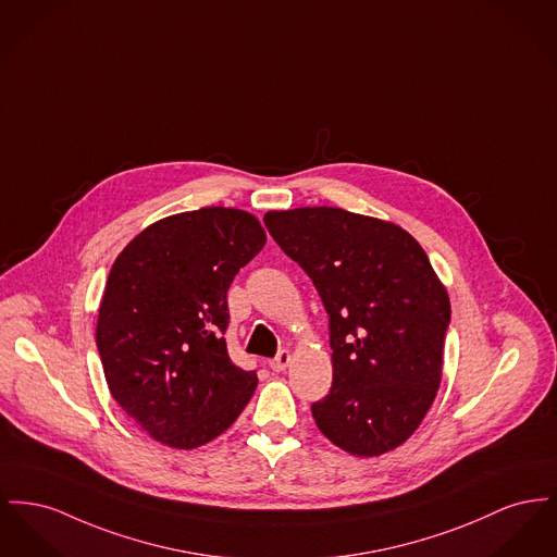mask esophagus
Returning <instances> with one entry per match:
<instances>
[{"label":"esophagus","mask_w":557,"mask_h":557,"mask_svg":"<svg viewBox=\"0 0 557 557\" xmlns=\"http://www.w3.org/2000/svg\"><path fill=\"white\" fill-rule=\"evenodd\" d=\"M288 363H290V354L286 349H282L273 360L269 361V368L273 372H284L288 368Z\"/></svg>","instance_id":"obj_1"}]
</instances>
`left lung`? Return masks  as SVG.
<instances>
[{
    "instance_id": "1",
    "label": "left lung",
    "mask_w": 557,
    "mask_h": 557,
    "mask_svg": "<svg viewBox=\"0 0 557 557\" xmlns=\"http://www.w3.org/2000/svg\"><path fill=\"white\" fill-rule=\"evenodd\" d=\"M264 225L302 267L330 318L332 387L315 425L354 457L401 446L440 383L450 298L399 225L343 208L271 210Z\"/></svg>"
}]
</instances>
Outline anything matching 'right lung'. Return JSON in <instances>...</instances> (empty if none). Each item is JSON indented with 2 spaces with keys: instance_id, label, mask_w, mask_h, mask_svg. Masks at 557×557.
<instances>
[{
  "instance_id": "right-lung-1",
  "label": "right lung",
  "mask_w": 557,
  "mask_h": 557,
  "mask_svg": "<svg viewBox=\"0 0 557 557\" xmlns=\"http://www.w3.org/2000/svg\"><path fill=\"white\" fill-rule=\"evenodd\" d=\"M267 242L259 219L201 208L140 231L107 277L97 347L113 399L170 448L194 450L242 414L257 372L227 354V290Z\"/></svg>"
}]
</instances>
